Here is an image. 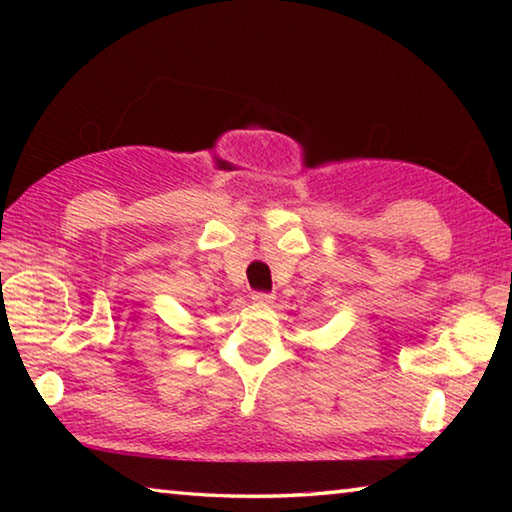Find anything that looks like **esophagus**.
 Segmentation results:
<instances>
[{
    "label": "esophagus",
    "mask_w": 512,
    "mask_h": 512,
    "mask_svg": "<svg viewBox=\"0 0 512 512\" xmlns=\"http://www.w3.org/2000/svg\"><path fill=\"white\" fill-rule=\"evenodd\" d=\"M253 302H255L257 307H268L273 302V296H271V293L257 291V293H253Z\"/></svg>",
    "instance_id": "1"
}]
</instances>
